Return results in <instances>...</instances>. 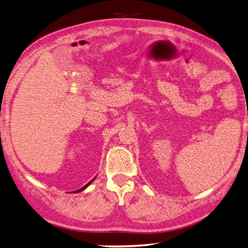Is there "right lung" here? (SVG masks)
<instances>
[{"label":"right lung","mask_w":248,"mask_h":248,"mask_svg":"<svg viewBox=\"0 0 248 248\" xmlns=\"http://www.w3.org/2000/svg\"><path fill=\"white\" fill-rule=\"evenodd\" d=\"M95 178H96V177H94V178H93V180H92V181H90V182H89L88 184H86V185H85V186H83L82 188H80L79 190H76V191H73V193H78V192H81V191H83V190H84V189H86V188H88V187H89V186L91 185V183H92V182H93V181L95 180Z\"/></svg>","instance_id":"obj_1"}]
</instances>
